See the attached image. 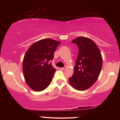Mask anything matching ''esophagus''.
<instances>
[{
  "mask_svg": "<svg viewBox=\"0 0 120 120\" xmlns=\"http://www.w3.org/2000/svg\"><path fill=\"white\" fill-rule=\"evenodd\" d=\"M60 69L61 71H64V70L66 69V67H63V68H60Z\"/></svg>",
  "mask_w": 120,
  "mask_h": 120,
  "instance_id": "1",
  "label": "esophagus"
}]
</instances>
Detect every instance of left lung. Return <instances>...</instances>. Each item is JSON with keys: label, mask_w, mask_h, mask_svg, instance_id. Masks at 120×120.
Returning <instances> with one entry per match:
<instances>
[{"label": "left lung", "mask_w": 120, "mask_h": 120, "mask_svg": "<svg viewBox=\"0 0 120 120\" xmlns=\"http://www.w3.org/2000/svg\"><path fill=\"white\" fill-rule=\"evenodd\" d=\"M71 42L77 45L79 53L74 73L69 81L76 90H86L99 76L103 64L101 52L95 43L89 38L79 37Z\"/></svg>", "instance_id": "obj_1"}]
</instances>
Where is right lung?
Wrapping results in <instances>:
<instances>
[{"mask_svg": "<svg viewBox=\"0 0 120 120\" xmlns=\"http://www.w3.org/2000/svg\"><path fill=\"white\" fill-rule=\"evenodd\" d=\"M60 42L47 38L37 41L25 54L22 69L28 86L35 91L46 89L51 83L56 69L49 63Z\"/></svg>", "mask_w": 120, "mask_h": 120, "instance_id": "1", "label": "right lung"}]
</instances>
